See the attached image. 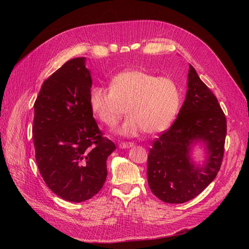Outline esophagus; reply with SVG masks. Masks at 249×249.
Returning <instances> with one entry per match:
<instances>
[{"label":"esophagus","mask_w":249,"mask_h":249,"mask_svg":"<svg viewBox=\"0 0 249 249\" xmlns=\"http://www.w3.org/2000/svg\"><path fill=\"white\" fill-rule=\"evenodd\" d=\"M134 146V143L133 142H120L119 143V147L120 148H129Z\"/></svg>","instance_id":"34e87169"}]
</instances>
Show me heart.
<instances>
[{"instance_id":"obj_1","label":"heart","mask_w":249,"mask_h":249,"mask_svg":"<svg viewBox=\"0 0 249 249\" xmlns=\"http://www.w3.org/2000/svg\"><path fill=\"white\" fill-rule=\"evenodd\" d=\"M94 115L109 127L124 114L129 117L119 127L123 136L134 137L144 131L161 133L176 119L182 105V90L171 77H158L141 70H125L110 81V89L96 86L89 95Z\"/></svg>"}]
</instances>
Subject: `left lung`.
I'll return each instance as SVG.
<instances>
[{
    "label": "left lung",
    "mask_w": 249,
    "mask_h": 249,
    "mask_svg": "<svg viewBox=\"0 0 249 249\" xmlns=\"http://www.w3.org/2000/svg\"><path fill=\"white\" fill-rule=\"evenodd\" d=\"M227 136V118L218 100L189 64L186 99L175 123L153 142L147 157L150 190L164 202L183 203L196 197L220 169ZM204 142L207 160L195 165L192 144Z\"/></svg>",
    "instance_id": "1"
}]
</instances>
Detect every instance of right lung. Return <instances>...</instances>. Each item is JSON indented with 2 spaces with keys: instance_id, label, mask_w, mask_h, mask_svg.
Instances as JSON below:
<instances>
[{
  "instance_id": "add662e5",
  "label": "right lung",
  "mask_w": 249,
  "mask_h": 249,
  "mask_svg": "<svg viewBox=\"0 0 249 249\" xmlns=\"http://www.w3.org/2000/svg\"><path fill=\"white\" fill-rule=\"evenodd\" d=\"M91 85L85 58H73L43 82L34 103L37 166L50 189L71 202L99 193L106 182L107 159L116 149L93 118Z\"/></svg>"
}]
</instances>
